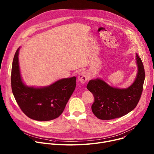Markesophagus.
<instances>
[{
    "label": "esophagus",
    "instance_id": "esophagus-1",
    "mask_svg": "<svg viewBox=\"0 0 154 154\" xmlns=\"http://www.w3.org/2000/svg\"><path fill=\"white\" fill-rule=\"evenodd\" d=\"M88 79V74L85 71H82L78 75V80L82 84L85 83Z\"/></svg>",
    "mask_w": 154,
    "mask_h": 154
}]
</instances>
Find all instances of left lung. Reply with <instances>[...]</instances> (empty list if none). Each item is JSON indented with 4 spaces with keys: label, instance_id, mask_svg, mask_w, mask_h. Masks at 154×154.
Segmentation results:
<instances>
[{
    "label": "left lung",
    "instance_id": "1",
    "mask_svg": "<svg viewBox=\"0 0 154 154\" xmlns=\"http://www.w3.org/2000/svg\"><path fill=\"white\" fill-rule=\"evenodd\" d=\"M137 74L134 83L127 88H118L109 85L101 79L90 80L87 89L91 92L94 101L92 112L99 119L109 120L122 117L136 107L141 97L145 79L144 66L136 54Z\"/></svg>",
    "mask_w": 154,
    "mask_h": 154
}]
</instances>
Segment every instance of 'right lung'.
<instances>
[{"label": "right lung", "instance_id": "1", "mask_svg": "<svg viewBox=\"0 0 154 154\" xmlns=\"http://www.w3.org/2000/svg\"><path fill=\"white\" fill-rule=\"evenodd\" d=\"M20 48L16 51L12 64L11 82L14 97L21 110L29 118L47 121L58 118L63 112L76 86V77L60 79L42 87L26 85L19 64Z\"/></svg>", "mask_w": 154, "mask_h": 154}]
</instances>
